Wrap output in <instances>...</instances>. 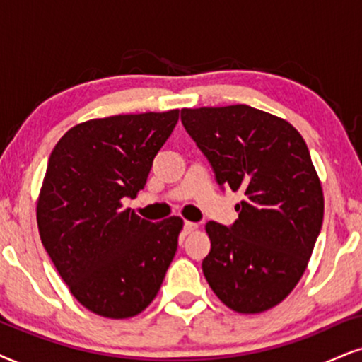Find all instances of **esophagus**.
<instances>
[{
	"mask_svg": "<svg viewBox=\"0 0 362 362\" xmlns=\"http://www.w3.org/2000/svg\"><path fill=\"white\" fill-rule=\"evenodd\" d=\"M197 228H199V226H197L195 222H189V221H187V222L184 223V232H185V234H192V232H195Z\"/></svg>",
	"mask_w": 362,
	"mask_h": 362,
	"instance_id": "obj_1",
	"label": "esophagus"
}]
</instances>
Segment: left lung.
Instances as JSON below:
<instances>
[{
    "label": "left lung",
    "instance_id": "left-lung-1",
    "mask_svg": "<svg viewBox=\"0 0 362 362\" xmlns=\"http://www.w3.org/2000/svg\"><path fill=\"white\" fill-rule=\"evenodd\" d=\"M182 123L217 184L240 190L232 227L207 222L210 289L240 314L281 304L300 281L324 217V194L303 135L249 105L182 108Z\"/></svg>",
    "mask_w": 362,
    "mask_h": 362
}]
</instances>
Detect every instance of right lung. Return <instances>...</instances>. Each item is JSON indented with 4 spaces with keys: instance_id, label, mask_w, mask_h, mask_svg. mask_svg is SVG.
I'll list each match as a JSON object with an SVG mask.
<instances>
[{
    "instance_id": "obj_1",
    "label": "right lung",
    "mask_w": 362,
    "mask_h": 362,
    "mask_svg": "<svg viewBox=\"0 0 362 362\" xmlns=\"http://www.w3.org/2000/svg\"><path fill=\"white\" fill-rule=\"evenodd\" d=\"M178 110L78 123L49 155L36 204L43 247L78 303L108 319L140 314L158 294L184 228L148 222L123 200L147 184Z\"/></svg>"
}]
</instances>
